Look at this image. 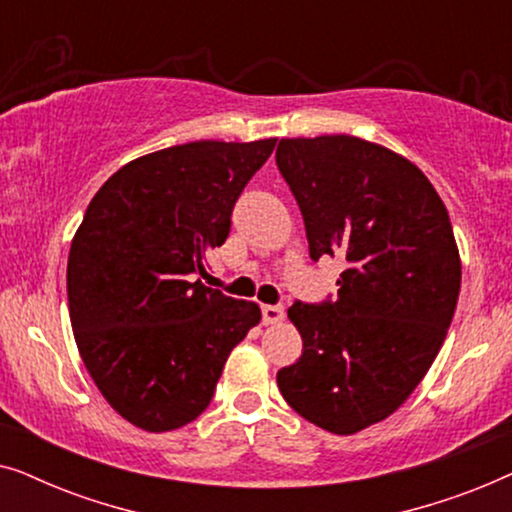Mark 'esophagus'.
<instances>
[{
	"label": "esophagus",
	"instance_id": "1",
	"mask_svg": "<svg viewBox=\"0 0 512 512\" xmlns=\"http://www.w3.org/2000/svg\"><path fill=\"white\" fill-rule=\"evenodd\" d=\"M263 321L265 324H277V321L284 319V307L282 305H263Z\"/></svg>",
	"mask_w": 512,
	"mask_h": 512
}]
</instances>
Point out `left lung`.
I'll use <instances>...</instances> for the list:
<instances>
[{
    "label": "left lung",
    "instance_id": "1",
    "mask_svg": "<svg viewBox=\"0 0 512 512\" xmlns=\"http://www.w3.org/2000/svg\"><path fill=\"white\" fill-rule=\"evenodd\" d=\"M275 158L312 261L347 263L335 300L289 307L303 354L277 384L300 417L349 436L401 408L440 352L461 286L450 214L419 167L366 139H282Z\"/></svg>",
    "mask_w": 512,
    "mask_h": 512
}]
</instances>
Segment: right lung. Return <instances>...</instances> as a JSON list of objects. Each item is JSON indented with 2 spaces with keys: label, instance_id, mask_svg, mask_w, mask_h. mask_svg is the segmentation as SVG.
Segmentation results:
<instances>
[{
  "label": "right lung",
  "instance_id": "right-lung-1",
  "mask_svg": "<svg viewBox=\"0 0 512 512\" xmlns=\"http://www.w3.org/2000/svg\"><path fill=\"white\" fill-rule=\"evenodd\" d=\"M277 139L191 142L149 153L104 181L67 261L76 347L118 415L160 433L212 403L237 342L261 307L198 279L205 254Z\"/></svg>",
  "mask_w": 512,
  "mask_h": 512
}]
</instances>
